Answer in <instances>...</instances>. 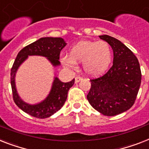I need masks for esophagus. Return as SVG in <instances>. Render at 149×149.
Segmentation results:
<instances>
[{
	"label": "esophagus",
	"mask_w": 149,
	"mask_h": 149,
	"mask_svg": "<svg viewBox=\"0 0 149 149\" xmlns=\"http://www.w3.org/2000/svg\"><path fill=\"white\" fill-rule=\"evenodd\" d=\"M82 79H83L81 78V77H76V78H75V83H78L79 82V81L82 80Z\"/></svg>",
	"instance_id": "obj_1"
}]
</instances>
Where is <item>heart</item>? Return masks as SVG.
Listing matches in <instances>:
<instances>
[{
  "instance_id": "heart-1",
  "label": "heart",
  "mask_w": 149,
  "mask_h": 149,
  "mask_svg": "<svg viewBox=\"0 0 149 149\" xmlns=\"http://www.w3.org/2000/svg\"><path fill=\"white\" fill-rule=\"evenodd\" d=\"M112 60L111 47L106 41L82 40L72 46L68 55L61 59L63 64L73 69L82 63L83 71L88 76L97 77L104 74Z\"/></svg>"
}]
</instances>
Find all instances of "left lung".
<instances>
[{
  "label": "left lung",
  "instance_id": "obj_1",
  "mask_svg": "<svg viewBox=\"0 0 149 149\" xmlns=\"http://www.w3.org/2000/svg\"><path fill=\"white\" fill-rule=\"evenodd\" d=\"M100 38L112 47L113 64L102 77L90 80L86 97L98 112L114 116L133 106L141 85V69L136 56L124 43L109 35Z\"/></svg>",
  "mask_w": 149,
  "mask_h": 149
}]
</instances>
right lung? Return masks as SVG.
Here are the masks:
<instances>
[{"mask_svg": "<svg viewBox=\"0 0 149 149\" xmlns=\"http://www.w3.org/2000/svg\"><path fill=\"white\" fill-rule=\"evenodd\" d=\"M66 45V43L61 37H42L23 48L18 53L11 68L10 83L14 102L27 114L38 118H45L53 116L62 108L66 102L69 89L74 84L75 79L68 83H63L58 77H54L51 89L47 97L40 102L29 104L20 97L17 90L15 77L17 70L29 56H43L49 60L53 66H59L60 51Z\"/></svg>", "mask_w": 149, "mask_h": 149, "instance_id": "1", "label": "right lung"}]
</instances>
